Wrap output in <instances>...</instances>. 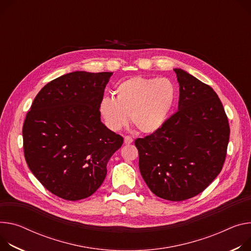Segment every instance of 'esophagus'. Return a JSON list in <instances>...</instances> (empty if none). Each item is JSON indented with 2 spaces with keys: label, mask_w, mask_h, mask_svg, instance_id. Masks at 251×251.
<instances>
[{
  "label": "esophagus",
  "mask_w": 251,
  "mask_h": 251,
  "mask_svg": "<svg viewBox=\"0 0 251 251\" xmlns=\"http://www.w3.org/2000/svg\"><path fill=\"white\" fill-rule=\"evenodd\" d=\"M133 142V139L131 137H129V136H126V137H124V144L128 145V144H131Z\"/></svg>",
  "instance_id": "1"
}]
</instances>
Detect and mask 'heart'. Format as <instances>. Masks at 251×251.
Returning a JSON list of instances; mask_svg holds the SVG:
<instances>
[{
	"label": "heart",
	"mask_w": 251,
	"mask_h": 251,
	"mask_svg": "<svg viewBox=\"0 0 251 251\" xmlns=\"http://www.w3.org/2000/svg\"><path fill=\"white\" fill-rule=\"evenodd\" d=\"M115 98L104 96L98 105L100 116L112 131L132 125L143 134L157 132L166 123L173 108L176 89L166 78L133 77L118 84Z\"/></svg>",
	"instance_id": "1"
}]
</instances>
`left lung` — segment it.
Segmentation results:
<instances>
[{
    "mask_svg": "<svg viewBox=\"0 0 251 251\" xmlns=\"http://www.w3.org/2000/svg\"><path fill=\"white\" fill-rule=\"evenodd\" d=\"M178 111L157 132L135 140L139 169L158 197L183 201L206 188L222 169L229 124L214 90L175 68Z\"/></svg>",
    "mask_w": 251,
    "mask_h": 251,
    "instance_id": "left-lung-1",
    "label": "left lung"
}]
</instances>
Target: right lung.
Masks as SVG:
<instances>
[{"mask_svg":"<svg viewBox=\"0 0 251 251\" xmlns=\"http://www.w3.org/2000/svg\"><path fill=\"white\" fill-rule=\"evenodd\" d=\"M113 73L75 71L44 86L23 126L27 164L43 186L76 201L103 183L107 163L123 144L102 122L98 105Z\"/></svg>","mask_w":251,"mask_h":251,"instance_id":"obj_1","label":"right lung"}]
</instances>
